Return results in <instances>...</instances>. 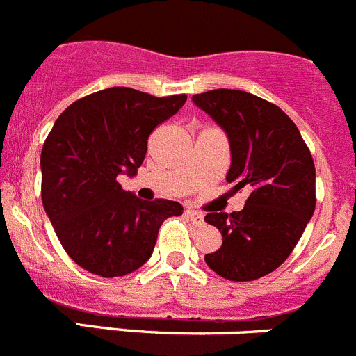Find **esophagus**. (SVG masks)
Returning a JSON list of instances; mask_svg holds the SVG:
<instances>
[{"instance_id": "obj_1", "label": "esophagus", "mask_w": 356, "mask_h": 356, "mask_svg": "<svg viewBox=\"0 0 356 356\" xmlns=\"http://www.w3.org/2000/svg\"><path fill=\"white\" fill-rule=\"evenodd\" d=\"M185 215L191 218V222L195 224V226H201V224L204 222V215L201 213V211H195V210H191V208H187V210H185Z\"/></svg>"}]
</instances>
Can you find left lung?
I'll list each match as a JSON object with an SVG mask.
<instances>
[{
  "label": "left lung",
  "instance_id": "obj_1",
  "mask_svg": "<svg viewBox=\"0 0 356 356\" xmlns=\"http://www.w3.org/2000/svg\"><path fill=\"white\" fill-rule=\"evenodd\" d=\"M192 102L226 132L233 191H249L240 211H210L222 233L207 265L227 280H254L279 268L316 208V169L300 130L280 107L242 90H211Z\"/></svg>",
  "mask_w": 356,
  "mask_h": 356
}]
</instances>
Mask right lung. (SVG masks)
I'll list each match as a JSON object with an SVG mask.
<instances>
[{
	"instance_id": "right-lung-1",
	"label": "right lung",
	"mask_w": 356,
	"mask_h": 356,
	"mask_svg": "<svg viewBox=\"0 0 356 356\" xmlns=\"http://www.w3.org/2000/svg\"><path fill=\"white\" fill-rule=\"evenodd\" d=\"M187 95L159 99L114 86L70 104L42 148V203L68 256L100 277H123L152 257L176 201L139 200L118 176L138 175L148 138Z\"/></svg>"
}]
</instances>
